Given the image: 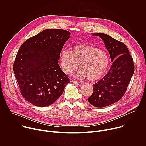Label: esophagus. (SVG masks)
Returning <instances> with one entry per match:
<instances>
[{
	"label": "esophagus",
	"instance_id": "34e87169",
	"mask_svg": "<svg viewBox=\"0 0 146 146\" xmlns=\"http://www.w3.org/2000/svg\"><path fill=\"white\" fill-rule=\"evenodd\" d=\"M72 82L73 83V84H77V85H80V82L76 81H74V80H72Z\"/></svg>",
	"mask_w": 146,
	"mask_h": 146
}]
</instances>
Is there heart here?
I'll use <instances>...</instances> for the list:
<instances>
[{"mask_svg":"<svg viewBox=\"0 0 146 146\" xmlns=\"http://www.w3.org/2000/svg\"><path fill=\"white\" fill-rule=\"evenodd\" d=\"M79 64L80 70L76 77L96 81L106 73L110 58L106 51L87 44H76L72 51L67 49L61 51L60 64L65 73L71 74L78 68Z\"/></svg>","mask_w":146,"mask_h":146,"instance_id":"obj_1","label":"heart"}]
</instances>
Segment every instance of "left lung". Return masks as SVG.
<instances>
[{"mask_svg": "<svg viewBox=\"0 0 146 146\" xmlns=\"http://www.w3.org/2000/svg\"><path fill=\"white\" fill-rule=\"evenodd\" d=\"M104 41L113 64L103 78L93 85L94 92L88 98L95 107L104 108L113 104L123 96L135 71L132 56L123 43L105 33H92Z\"/></svg>", "mask_w": 146, "mask_h": 146, "instance_id": "left-lung-1", "label": "left lung"}]
</instances>
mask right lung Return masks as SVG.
<instances>
[{"mask_svg":"<svg viewBox=\"0 0 146 146\" xmlns=\"http://www.w3.org/2000/svg\"><path fill=\"white\" fill-rule=\"evenodd\" d=\"M70 34L64 29H46L27 40L19 49L13 70L21 94L32 105H52L70 82L58 60Z\"/></svg>","mask_w":146,"mask_h":146,"instance_id":"1","label":"right lung"}]
</instances>
